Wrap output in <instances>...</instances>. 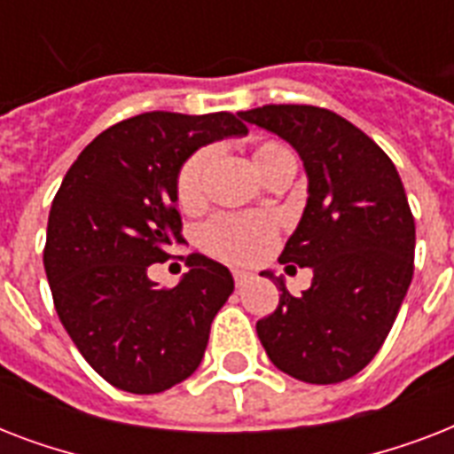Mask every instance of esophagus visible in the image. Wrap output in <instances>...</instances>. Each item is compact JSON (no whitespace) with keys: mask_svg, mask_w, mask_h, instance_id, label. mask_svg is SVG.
Masks as SVG:
<instances>
[{"mask_svg":"<svg viewBox=\"0 0 454 454\" xmlns=\"http://www.w3.org/2000/svg\"><path fill=\"white\" fill-rule=\"evenodd\" d=\"M233 280L235 287H245L249 283V273H245V270H233Z\"/></svg>","mask_w":454,"mask_h":454,"instance_id":"34e87169","label":"esophagus"}]
</instances>
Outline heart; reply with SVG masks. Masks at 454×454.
<instances>
[{"label": "heart", "instance_id": "1", "mask_svg": "<svg viewBox=\"0 0 454 454\" xmlns=\"http://www.w3.org/2000/svg\"><path fill=\"white\" fill-rule=\"evenodd\" d=\"M249 160L263 181L294 171V155L280 141H259L252 145ZM209 167V148H200L181 164L176 174V202L185 212H192L205 202ZM276 238L278 223L270 214H219L200 231L202 249L231 263H252L276 242Z\"/></svg>", "mask_w": 454, "mask_h": 454}]
</instances>
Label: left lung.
<instances>
[{
    "mask_svg": "<svg viewBox=\"0 0 454 454\" xmlns=\"http://www.w3.org/2000/svg\"><path fill=\"white\" fill-rule=\"evenodd\" d=\"M242 120L273 131L303 160L309 202L280 263L310 266L301 297L256 323L270 363L294 380L337 384L384 344L415 273V216L394 162L365 131L316 106H263Z\"/></svg>",
    "mask_w": 454,
    "mask_h": 454,
    "instance_id": "1",
    "label": "left lung"
}]
</instances>
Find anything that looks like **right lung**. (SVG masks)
<instances>
[{
	"mask_svg": "<svg viewBox=\"0 0 454 454\" xmlns=\"http://www.w3.org/2000/svg\"><path fill=\"white\" fill-rule=\"evenodd\" d=\"M231 113H144L91 141L67 169L46 226L44 270L60 323L89 365L129 394L188 380L233 292L226 266L188 256L176 287L148 278L181 242L176 174L200 145L245 134Z\"/></svg>",
	"mask_w": 454,
	"mask_h": 454,
	"instance_id": "add662e5",
	"label": "right lung"
}]
</instances>
